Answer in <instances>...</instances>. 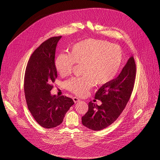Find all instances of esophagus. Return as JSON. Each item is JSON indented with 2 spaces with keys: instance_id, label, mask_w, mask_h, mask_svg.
<instances>
[{
  "instance_id": "obj_1",
  "label": "esophagus",
  "mask_w": 160,
  "mask_h": 160,
  "mask_svg": "<svg viewBox=\"0 0 160 160\" xmlns=\"http://www.w3.org/2000/svg\"><path fill=\"white\" fill-rule=\"evenodd\" d=\"M72 99H73V101H74V102L75 103H77V102H79L80 101V99L78 98H77V97H73Z\"/></svg>"
}]
</instances>
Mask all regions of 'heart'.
Listing matches in <instances>:
<instances>
[{
    "label": "heart",
    "mask_w": 160,
    "mask_h": 160,
    "mask_svg": "<svg viewBox=\"0 0 160 160\" xmlns=\"http://www.w3.org/2000/svg\"><path fill=\"white\" fill-rule=\"evenodd\" d=\"M83 65L82 77H73L66 83L69 91L80 97L86 96L95 84L106 86L118 76L122 67L121 48L110 42L88 39L74 44L70 54H59L55 67L62 77L71 74L75 64Z\"/></svg>",
    "instance_id": "heart-1"
}]
</instances>
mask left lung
Segmentation results:
<instances>
[{
  "label": "left lung",
  "mask_w": 160,
  "mask_h": 160,
  "mask_svg": "<svg viewBox=\"0 0 160 160\" xmlns=\"http://www.w3.org/2000/svg\"><path fill=\"white\" fill-rule=\"evenodd\" d=\"M136 66L133 56L129 58L119 75L109 84L101 86L95 98L102 102L98 106L90 101L88 111L82 117V124L93 131L110 125L127 106L134 88Z\"/></svg>",
  "instance_id": "8db88e82"
}]
</instances>
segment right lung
Segmentation results:
<instances>
[{"mask_svg":"<svg viewBox=\"0 0 160 160\" xmlns=\"http://www.w3.org/2000/svg\"><path fill=\"white\" fill-rule=\"evenodd\" d=\"M62 37L42 42L28 61L24 80L25 98L29 110L41 127L52 128L59 125L74 102L66 96L52 95L50 91L57 78L54 58L56 48Z\"/></svg>","mask_w":160,"mask_h":160,"instance_id":"add662e5","label":"right lung"}]
</instances>
